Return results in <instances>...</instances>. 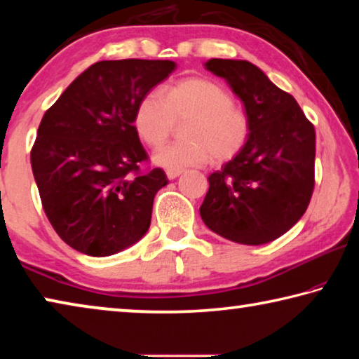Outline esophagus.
<instances>
[{"instance_id": "obj_1", "label": "esophagus", "mask_w": 359, "mask_h": 359, "mask_svg": "<svg viewBox=\"0 0 359 359\" xmlns=\"http://www.w3.org/2000/svg\"><path fill=\"white\" fill-rule=\"evenodd\" d=\"M182 172H184V169H168L166 175H168L169 180H172V179H175V177H179V175H180Z\"/></svg>"}]
</instances>
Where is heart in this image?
Returning <instances> with one entry per match:
<instances>
[{
    "mask_svg": "<svg viewBox=\"0 0 359 359\" xmlns=\"http://www.w3.org/2000/svg\"><path fill=\"white\" fill-rule=\"evenodd\" d=\"M184 118L180 133L185 139L158 149L156 165L182 169L204 165L210 156L226 160L241 150L250 133L244 109L234 104L226 88L205 77L182 79L163 95H145L137 104L135 126L145 144L158 147L171 135L174 121Z\"/></svg>",
    "mask_w": 359,
    "mask_h": 359,
    "instance_id": "b5f03b06",
    "label": "heart"
}]
</instances>
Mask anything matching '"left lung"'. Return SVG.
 Wrapping results in <instances>:
<instances>
[{
  "mask_svg": "<svg viewBox=\"0 0 359 359\" xmlns=\"http://www.w3.org/2000/svg\"><path fill=\"white\" fill-rule=\"evenodd\" d=\"M205 69L244 102L250 133L239 154L209 175L199 214L224 239L266 244L294 226L311 203L315 128L293 96L250 62L212 58Z\"/></svg>",
  "mask_w": 359,
  "mask_h": 359,
  "instance_id": "8db88e82",
  "label": "left lung"
}]
</instances>
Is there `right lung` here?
Instances as JSON below:
<instances>
[{"instance_id": "1", "label": "right lung", "mask_w": 359, "mask_h": 359, "mask_svg": "<svg viewBox=\"0 0 359 359\" xmlns=\"http://www.w3.org/2000/svg\"><path fill=\"white\" fill-rule=\"evenodd\" d=\"M169 60H106L76 77L47 109L32 149L42 208L74 250L109 257L147 233L154 198L168 184L139 141L137 104L171 74Z\"/></svg>"}]
</instances>
